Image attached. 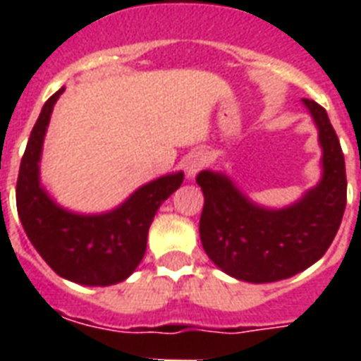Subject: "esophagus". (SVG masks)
Here are the masks:
<instances>
[{"instance_id":"obj_1","label":"esophagus","mask_w":361,"mask_h":361,"mask_svg":"<svg viewBox=\"0 0 361 361\" xmlns=\"http://www.w3.org/2000/svg\"><path fill=\"white\" fill-rule=\"evenodd\" d=\"M208 163V157H206V153L202 152H192L189 157H187V163H185V170H187V176L192 178L195 174H198L200 170L206 166Z\"/></svg>"}]
</instances>
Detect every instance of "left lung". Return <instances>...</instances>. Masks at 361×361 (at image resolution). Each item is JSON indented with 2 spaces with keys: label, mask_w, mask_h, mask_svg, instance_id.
Here are the masks:
<instances>
[{
  "label": "left lung",
  "mask_w": 361,
  "mask_h": 361,
  "mask_svg": "<svg viewBox=\"0 0 361 361\" xmlns=\"http://www.w3.org/2000/svg\"><path fill=\"white\" fill-rule=\"evenodd\" d=\"M319 127L324 174L314 189L285 209L247 200L225 174L204 170L200 240L206 255L232 277L274 283L300 274L319 260L341 225L347 206L345 157L330 118L319 103L303 99Z\"/></svg>",
  "instance_id": "1"
}]
</instances>
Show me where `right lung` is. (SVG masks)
<instances>
[{
  "label": "right lung",
  "instance_id": "add662e5",
  "mask_svg": "<svg viewBox=\"0 0 361 361\" xmlns=\"http://www.w3.org/2000/svg\"><path fill=\"white\" fill-rule=\"evenodd\" d=\"M63 87L48 99L31 130L16 181V209L25 234L44 262L63 279L109 286L127 279L146 252L147 231L159 206L181 185L183 174L140 187L120 208L101 215L65 212L39 183V159L50 114Z\"/></svg>",
  "mask_w": 361,
  "mask_h": 361
}]
</instances>
